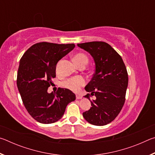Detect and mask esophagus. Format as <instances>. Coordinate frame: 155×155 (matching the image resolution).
<instances>
[{"mask_svg": "<svg viewBox=\"0 0 155 155\" xmlns=\"http://www.w3.org/2000/svg\"><path fill=\"white\" fill-rule=\"evenodd\" d=\"M82 96L81 95H80V94H77V95H76V98L77 99H81L82 98Z\"/></svg>", "mask_w": 155, "mask_h": 155, "instance_id": "34e87169", "label": "esophagus"}]
</instances>
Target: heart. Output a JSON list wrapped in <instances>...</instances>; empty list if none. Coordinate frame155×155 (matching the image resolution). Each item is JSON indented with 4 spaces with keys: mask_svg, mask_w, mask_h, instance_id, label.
Returning <instances> with one entry per match:
<instances>
[{
    "mask_svg": "<svg viewBox=\"0 0 155 155\" xmlns=\"http://www.w3.org/2000/svg\"><path fill=\"white\" fill-rule=\"evenodd\" d=\"M73 60H74V63L77 65H79L81 64H83V63H87V64L88 62L87 57L85 54L81 53V52L74 54V57H73ZM59 64L60 62H59L57 65V71L59 70ZM85 84L86 80L83 77H81V76L70 78L63 83V85H64L65 87L69 89L70 90L74 91V92H77V91H80L81 88L85 85Z\"/></svg>",
    "mask_w": 155,
    "mask_h": 155,
    "instance_id": "heart-1",
    "label": "heart"
}]
</instances>
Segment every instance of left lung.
I'll use <instances>...</instances> for the list:
<instances>
[{"label":"left lung","mask_w":155,"mask_h":155,"mask_svg":"<svg viewBox=\"0 0 155 155\" xmlns=\"http://www.w3.org/2000/svg\"><path fill=\"white\" fill-rule=\"evenodd\" d=\"M78 46L90 52L95 62V72L85 90L91 107L83 115L90 124L104 126L111 122L120 114L125 102L128 86L127 68L121 56L104 41L78 44Z\"/></svg>","instance_id":"1"}]
</instances>
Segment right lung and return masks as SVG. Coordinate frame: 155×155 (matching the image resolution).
<instances>
[{
	"label": "right lung",
	"instance_id": "obj_1",
	"mask_svg": "<svg viewBox=\"0 0 155 155\" xmlns=\"http://www.w3.org/2000/svg\"><path fill=\"white\" fill-rule=\"evenodd\" d=\"M75 47L74 44H58L43 41L33 44L20 59L17 86L22 103L31 116L42 124L61 119L75 94L68 89L58 88L48 94L52 78L56 77V65Z\"/></svg>",
	"mask_w": 155,
	"mask_h": 155
}]
</instances>
